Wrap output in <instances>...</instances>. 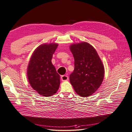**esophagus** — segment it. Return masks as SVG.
<instances>
[{
	"instance_id": "1",
	"label": "esophagus",
	"mask_w": 132,
	"mask_h": 132,
	"mask_svg": "<svg viewBox=\"0 0 132 132\" xmlns=\"http://www.w3.org/2000/svg\"><path fill=\"white\" fill-rule=\"evenodd\" d=\"M68 79H69V77L66 75H64L61 76V80L63 81H67Z\"/></svg>"
}]
</instances>
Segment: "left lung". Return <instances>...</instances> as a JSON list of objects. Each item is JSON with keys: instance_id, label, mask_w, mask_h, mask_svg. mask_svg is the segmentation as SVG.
<instances>
[{"instance_id": "1", "label": "left lung", "mask_w": 132, "mask_h": 132, "mask_svg": "<svg viewBox=\"0 0 132 132\" xmlns=\"http://www.w3.org/2000/svg\"><path fill=\"white\" fill-rule=\"evenodd\" d=\"M70 50L74 58V70L70 75V82L77 94L88 97L101 86L104 67L96 51L88 43L72 44Z\"/></svg>"}]
</instances>
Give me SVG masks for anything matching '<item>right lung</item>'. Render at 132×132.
<instances>
[{"label":"right lung","instance_id":"right-lung-1","mask_svg":"<svg viewBox=\"0 0 132 132\" xmlns=\"http://www.w3.org/2000/svg\"><path fill=\"white\" fill-rule=\"evenodd\" d=\"M58 46L57 43H50L38 46L31 55L27 67L30 85L45 97L56 93L60 85V76L51 62Z\"/></svg>","mask_w":132,"mask_h":132}]
</instances>
